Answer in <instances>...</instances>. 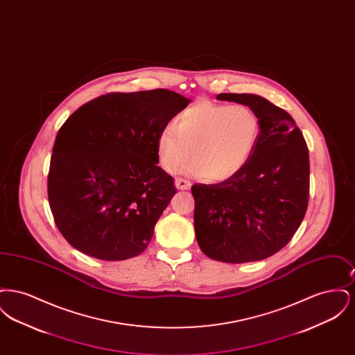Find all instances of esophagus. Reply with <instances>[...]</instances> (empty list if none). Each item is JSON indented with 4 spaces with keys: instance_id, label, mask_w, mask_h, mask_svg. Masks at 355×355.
I'll list each match as a JSON object with an SVG mask.
<instances>
[{
    "instance_id": "1",
    "label": "esophagus",
    "mask_w": 355,
    "mask_h": 355,
    "mask_svg": "<svg viewBox=\"0 0 355 355\" xmlns=\"http://www.w3.org/2000/svg\"><path fill=\"white\" fill-rule=\"evenodd\" d=\"M175 187L178 190H189L191 187V184L184 178H175Z\"/></svg>"
}]
</instances>
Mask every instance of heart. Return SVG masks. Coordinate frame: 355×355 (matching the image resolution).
<instances>
[{
	"label": "heart",
	"instance_id": "obj_1",
	"mask_svg": "<svg viewBox=\"0 0 355 355\" xmlns=\"http://www.w3.org/2000/svg\"><path fill=\"white\" fill-rule=\"evenodd\" d=\"M261 135V121L248 105L198 101L181 112L157 137V159L174 173L189 158L182 171L210 182L236 175L252 158Z\"/></svg>",
	"mask_w": 355,
	"mask_h": 355
}]
</instances>
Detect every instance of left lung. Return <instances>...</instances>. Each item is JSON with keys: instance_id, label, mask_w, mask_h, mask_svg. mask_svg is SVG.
Listing matches in <instances>:
<instances>
[{"instance_id": "obj_1", "label": "left lung", "mask_w": 355, "mask_h": 355, "mask_svg": "<svg viewBox=\"0 0 355 355\" xmlns=\"http://www.w3.org/2000/svg\"><path fill=\"white\" fill-rule=\"evenodd\" d=\"M261 121L252 158L233 178L191 186L194 229L209 258L243 263L279 252L298 230L309 202L310 165L302 132L286 110L257 94L220 93Z\"/></svg>"}]
</instances>
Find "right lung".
Masks as SVG:
<instances>
[{
  "label": "right lung",
  "instance_id": "add662e5",
  "mask_svg": "<svg viewBox=\"0 0 355 355\" xmlns=\"http://www.w3.org/2000/svg\"><path fill=\"white\" fill-rule=\"evenodd\" d=\"M189 102L168 89L109 93L65 121L53 146L48 197L74 249L102 261L145 252L177 193L157 165V137Z\"/></svg>",
  "mask_w": 355,
  "mask_h": 355
}]
</instances>
